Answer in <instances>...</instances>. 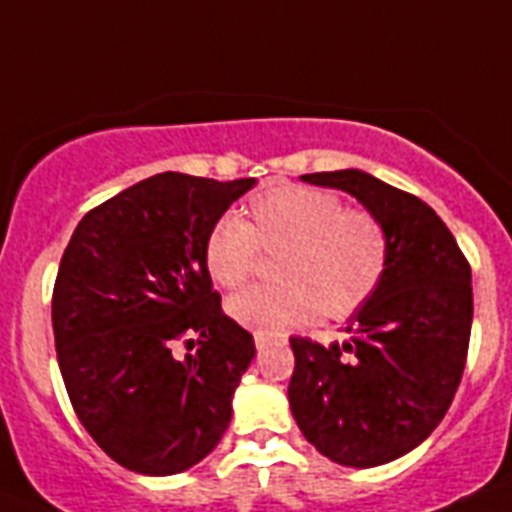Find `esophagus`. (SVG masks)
<instances>
[{"instance_id": "1", "label": "esophagus", "mask_w": 512, "mask_h": 512, "mask_svg": "<svg viewBox=\"0 0 512 512\" xmlns=\"http://www.w3.org/2000/svg\"><path fill=\"white\" fill-rule=\"evenodd\" d=\"M253 338H256V348H259V351H261V348H266V346H269V343H271V338L266 336V333H256V336H253Z\"/></svg>"}]
</instances>
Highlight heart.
I'll return each mask as SVG.
<instances>
[{
    "label": "heart",
    "mask_w": 512,
    "mask_h": 512,
    "mask_svg": "<svg viewBox=\"0 0 512 512\" xmlns=\"http://www.w3.org/2000/svg\"><path fill=\"white\" fill-rule=\"evenodd\" d=\"M259 251L277 253V284L230 297L235 323L277 336L312 318L343 320L372 300L390 261L382 220L361 207H343L338 194L305 184H271L253 194L246 220L217 217L202 259L217 287L248 282Z\"/></svg>",
    "instance_id": "heart-1"
}]
</instances>
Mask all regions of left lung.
Segmentation results:
<instances>
[{"label": "left lung", "instance_id": "left-lung-1", "mask_svg": "<svg viewBox=\"0 0 512 512\" xmlns=\"http://www.w3.org/2000/svg\"><path fill=\"white\" fill-rule=\"evenodd\" d=\"M300 179L356 197L390 238L382 284L351 315L346 343L289 338L287 395L302 436L343 467H379L431 436L454 400L472 333V269L415 194L359 169Z\"/></svg>", "mask_w": 512, "mask_h": 512}]
</instances>
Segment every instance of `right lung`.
I'll return each instance as SVG.
<instances>
[{
    "label": "right lung",
    "instance_id": "1",
    "mask_svg": "<svg viewBox=\"0 0 512 512\" xmlns=\"http://www.w3.org/2000/svg\"><path fill=\"white\" fill-rule=\"evenodd\" d=\"M253 184L164 171L89 210L63 251L53 287L63 384L89 436L130 472H184L228 431L256 346L220 307L202 248ZM184 335L198 348L176 360Z\"/></svg>",
    "mask_w": 512,
    "mask_h": 512
}]
</instances>
